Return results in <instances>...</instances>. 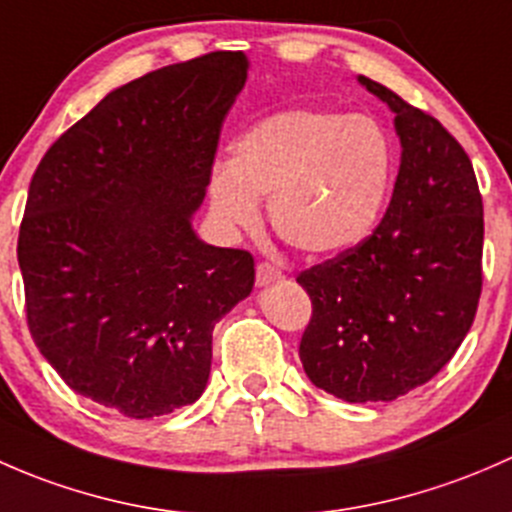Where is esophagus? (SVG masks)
Instances as JSON below:
<instances>
[{"mask_svg":"<svg viewBox=\"0 0 512 512\" xmlns=\"http://www.w3.org/2000/svg\"><path fill=\"white\" fill-rule=\"evenodd\" d=\"M283 281V273L278 271L276 266H271V263H258L256 268V286L258 288H266L271 286V283H278Z\"/></svg>","mask_w":512,"mask_h":512,"instance_id":"obj_1","label":"esophagus"}]
</instances>
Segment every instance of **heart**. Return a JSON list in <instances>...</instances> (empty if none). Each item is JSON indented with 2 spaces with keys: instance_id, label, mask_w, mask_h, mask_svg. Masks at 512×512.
I'll use <instances>...</instances> for the list:
<instances>
[{
  "instance_id": "heart-1",
  "label": "heart",
  "mask_w": 512,
  "mask_h": 512,
  "mask_svg": "<svg viewBox=\"0 0 512 512\" xmlns=\"http://www.w3.org/2000/svg\"><path fill=\"white\" fill-rule=\"evenodd\" d=\"M392 175L384 130L365 115L291 108L231 142L229 165L209 177V204L224 229H251L256 199L283 241L333 254L370 234Z\"/></svg>"
}]
</instances>
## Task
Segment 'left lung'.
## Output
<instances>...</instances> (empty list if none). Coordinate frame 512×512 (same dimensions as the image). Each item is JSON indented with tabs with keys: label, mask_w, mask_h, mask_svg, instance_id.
Masks as SVG:
<instances>
[{
	"label": "left lung",
	"mask_w": 512,
	"mask_h": 512,
	"mask_svg": "<svg viewBox=\"0 0 512 512\" xmlns=\"http://www.w3.org/2000/svg\"><path fill=\"white\" fill-rule=\"evenodd\" d=\"M357 81L394 113L399 175L372 236L298 276L313 300L298 355L310 382L342 402H392L429 382L471 330L483 202L471 160L439 120Z\"/></svg>",
	"instance_id": "obj_1"
}]
</instances>
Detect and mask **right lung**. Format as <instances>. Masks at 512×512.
Here are the masks:
<instances>
[{"label":"right lung","mask_w":512,"mask_h":512,"mask_svg":"<svg viewBox=\"0 0 512 512\" xmlns=\"http://www.w3.org/2000/svg\"><path fill=\"white\" fill-rule=\"evenodd\" d=\"M246 73L244 51H214L135 78L31 177L17 246L31 337L73 392L133 419L202 397L214 325L254 288V256L192 226Z\"/></svg>","instance_id":"add662e5"}]
</instances>
